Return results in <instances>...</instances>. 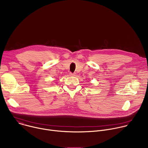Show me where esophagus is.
<instances>
[{
  "mask_svg": "<svg viewBox=\"0 0 148 148\" xmlns=\"http://www.w3.org/2000/svg\"><path fill=\"white\" fill-rule=\"evenodd\" d=\"M75 73H70V76H75Z\"/></svg>",
  "mask_w": 148,
  "mask_h": 148,
  "instance_id": "34e87169",
  "label": "esophagus"
}]
</instances>
